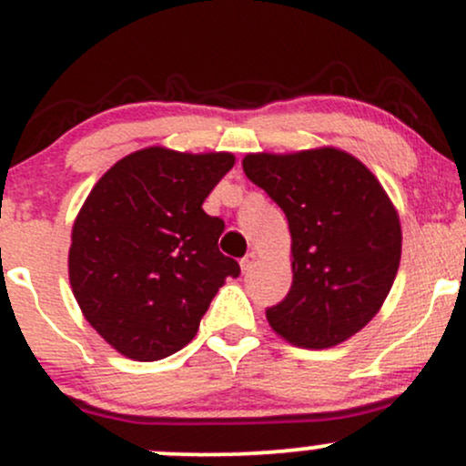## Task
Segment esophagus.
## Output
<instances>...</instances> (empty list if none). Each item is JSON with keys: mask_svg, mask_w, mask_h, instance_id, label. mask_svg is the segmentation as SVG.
Masks as SVG:
<instances>
[{"mask_svg": "<svg viewBox=\"0 0 466 466\" xmlns=\"http://www.w3.org/2000/svg\"><path fill=\"white\" fill-rule=\"evenodd\" d=\"M254 261H257V254H254V252H248L246 257L241 258V270H243V272H249V270H252Z\"/></svg>", "mask_w": 466, "mask_h": 466, "instance_id": "1", "label": "esophagus"}]
</instances>
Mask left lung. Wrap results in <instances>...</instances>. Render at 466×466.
<instances>
[{"label": "left lung", "mask_w": 466, "mask_h": 466, "mask_svg": "<svg viewBox=\"0 0 466 466\" xmlns=\"http://www.w3.org/2000/svg\"><path fill=\"white\" fill-rule=\"evenodd\" d=\"M243 171L286 214L292 286L268 308L272 330L303 349H330L360 332L389 297L401 228L380 180L332 147L248 154Z\"/></svg>", "instance_id": "8db88e82"}]
</instances>
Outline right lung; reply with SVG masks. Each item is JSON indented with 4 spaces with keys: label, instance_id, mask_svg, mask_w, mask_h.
<instances>
[{
    "label": "right lung",
    "instance_id": "right-lung-1",
    "mask_svg": "<svg viewBox=\"0 0 466 466\" xmlns=\"http://www.w3.org/2000/svg\"><path fill=\"white\" fill-rule=\"evenodd\" d=\"M232 154L147 147L106 171L73 223L68 279L86 321L138 361L194 339L225 279L241 274L218 249L223 218L203 203Z\"/></svg>",
    "mask_w": 466,
    "mask_h": 466
}]
</instances>
